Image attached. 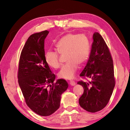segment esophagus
<instances>
[{
    "label": "esophagus",
    "instance_id": "34e87169",
    "mask_svg": "<svg viewBox=\"0 0 130 130\" xmlns=\"http://www.w3.org/2000/svg\"><path fill=\"white\" fill-rule=\"evenodd\" d=\"M70 85H71V86H75L76 85V83H75V82L74 81H73V80H71L70 81Z\"/></svg>",
    "mask_w": 130,
    "mask_h": 130
}]
</instances>
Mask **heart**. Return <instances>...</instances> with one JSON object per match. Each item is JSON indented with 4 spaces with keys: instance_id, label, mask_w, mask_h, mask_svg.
I'll return each instance as SVG.
<instances>
[{
    "instance_id": "obj_1",
    "label": "heart",
    "mask_w": 130,
    "mask_h": 130,
    "mask_svg": "<svg viewBox=\"0 0 130 130\" xmlns=\"http://www.w3.org/2000/svg\"><path fill=\"white\" fill-rule=\"evenodd\" d=\"M57 52L61 55L67 54V62L63 66L58 73L59 77L72 78L78 68L87 61L89 56L90 45L88 38L84 34L69 33L64 35L56 43ZM45 62L51 68L57 69L61 65L60 55L56 52L49 50L45 54Z\"/></svg>"
}]
</instances>
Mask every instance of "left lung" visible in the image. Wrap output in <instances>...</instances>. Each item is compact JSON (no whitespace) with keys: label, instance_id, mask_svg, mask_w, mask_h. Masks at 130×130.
Segmentation results:
<instances>
[{"label":"left lung","instance_id":"obj_1","mask_svg":"<svg viewBox=\"0 0 130 130\" xmlns=\"http://www.w3.org/2000/svg\"><path fill=\"white\" fill-rule=\"evenodd\" d=\"M93 42L89 60L80 76L90 78L77 84L84 89L79 104L86 111L95 113L103 109L111 98L115 86L112 56L104 38L98 32L93 36Z\"/></svg>","mask_w":130,"mask_h":130}]
</instances>
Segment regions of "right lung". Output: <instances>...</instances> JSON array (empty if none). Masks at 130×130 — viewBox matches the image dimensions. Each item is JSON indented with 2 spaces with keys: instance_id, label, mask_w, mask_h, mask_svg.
<instances>
[{
  "instance_id": "1",
  "label": "right lung",
  "mask_w": 130,
  "mask_h": 130,
  "mask_svg": "<svg viewBox=\"0 0 130 130\" xmlns=\"http://www.w3.org/2000/svg\"><path fill=\"white\" fill-rule=\"evenodd\" d=\"M49 31L35 33L28 38L19 58L18 84L27 106L41 116H49L58 109L61 94L68 84L64 79L54 83L53 74L45 60L44 40Z\"/></svg>"
}]
</instances>
